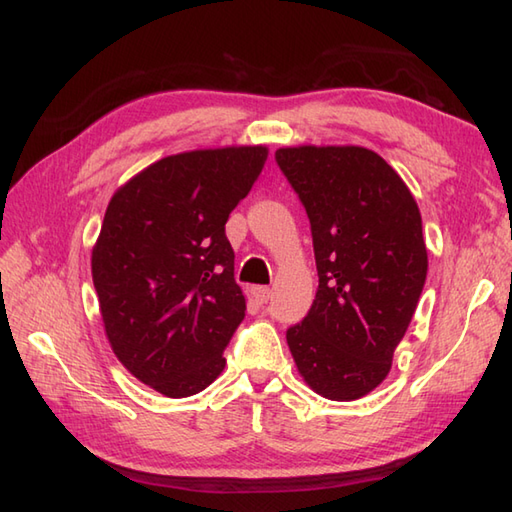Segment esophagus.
Returning <instances> with one entry per match:
<instances>
[{
    "label": "esophagus",
    "mask_w": 512,
    "mask_h": 512,
    "mask_svg": "<svg viewBox=\"0 0 512 512\" xmlns=\"http://www.w3.org/2000/svg\"><path fill=\"white\" fill-rule=\"evenodd\" d=\"M253 294H255V298H257V303H259V305H266L268 300L272 298V290H270V287H266V285H259V287H255Z\"/></svg>",
    "instance_id": "1"
}]
</instances>
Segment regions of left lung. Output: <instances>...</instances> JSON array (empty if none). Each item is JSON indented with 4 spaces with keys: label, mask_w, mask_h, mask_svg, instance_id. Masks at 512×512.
<instances>
[{
    "label": "left lung",
    "mask_w": 512,
    "mask_h": 512,
    "mask_svg": "<svg viewBox=\"0 0 512 512\" xmlns=\"http://www.w3.org/2000/svg\"><path fill=\"white\" fill-rule=\"evenodd\" d=\"M303 203L318 268L316 300L287 329L305 383L350 402L385 381L422 296L428 253L411 190L363 147L274 153Z\"/></svg>",
    "instance_id": "obj_1"
}]
</instances>
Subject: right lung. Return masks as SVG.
Listing matches in <instances>:
<instances>
[{
	"label": "right lung",
	"instance_id": "right-lung-1",
	"mask_svg": "<svg viewBox=\"0 0 512 512\" xmlns=\"http://www.w3.org/2000/svg\"><path fill=\"white\" fill-rule=\"evenodd\" d=\"M266 147L168 155L114 192L93 248V283L114 355L140 383L188 398L225 370L246 300L233 279L229 214Z\"/></svg>",
	"mask_w": 512,
	"mask_h": 512
}]
</instances>
